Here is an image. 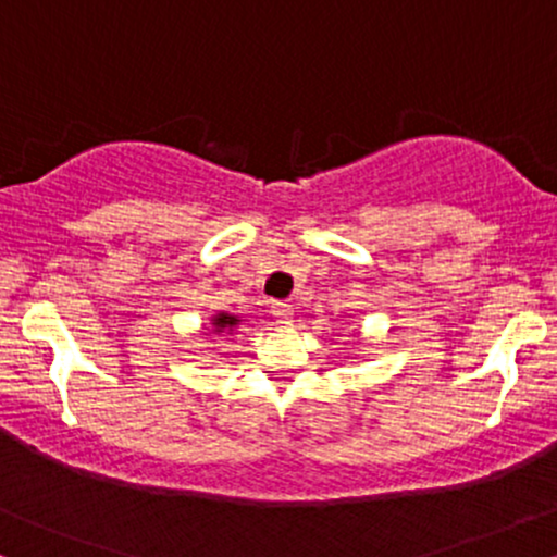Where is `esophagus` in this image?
<instances>
[{
	"label": "esophagus",
	"instance_id": "34e87169",
	"mask_svg": "<svg viewBox=\"0 0 557 557\" xmlns=\"http://www.w3.org/2000/svg\"><path fill=\"white\" fill-rule=\"evenodd\" d=\"M271 313H273V319L278 321V324H292V319H295V308H292V305H286V302H273Z\"/></svg>",
	"mask_w": 557,
	"mask_h": 557
}]
</instances>
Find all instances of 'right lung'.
<instances>
[{"label":"right lung","instance_id":"1","mask_svg":"<svg viewBox=\"0 0 557 557\" xmlns=\"http://www.w3.org/2000/svg\"><path fill=\"white\" fill-rule=\"evenodd\" d=\"M238 326H242V319H238V315H233V313H228V310H218V313L212 315V319H209V334H233V332H238Z\"/></svg>","mask_w":557,"mask_h":557}]
</instances>
